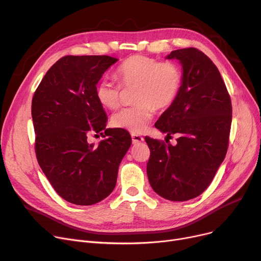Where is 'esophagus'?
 I'll list each match as a JSON object with an SVG mask.
<instances>
[{
	"label": "esophagus",
	"instance_id": "obj_1",
	"mask_svg": "<svg viewBox=\"0 0 261 261\" xmlns=\"http://www.w3.org/2000/svg\"><path fill=\"white\" fill-rule=\"evenodd\" d=\"M132 143L133 144H140L142 142H144V138L139 134H132Z\"/></svg>",
	"mask_w": 261,
	"mask_h": 261
}]
</instances>
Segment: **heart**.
<instances>
[{
	"mask_svg": "<svg viewBox=\"0 0 261 261\" xmlns=\"http://www.w3.org/2000/svg\"><path fill=\"white\" fill-rule=\"evenodd\" d=\"M119 85L108 78L98 81L95 95L98 102L110 110L119 107L122 88L135 87L133 106L121 109L111 118L112 126L133 134L148 127L154 110L169 108L180 93L183 76L172 61H159L144 55H134L123 61L114 73Z\"/></svg>",
	"mask_w": 261,
	"mask_h": 261,
	"instance_id": "obj_1",
	"label": "heart"
}]
</instances>
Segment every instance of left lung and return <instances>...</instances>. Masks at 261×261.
<instances>
[{
  "label": "left lung",
  "instance_id": "1",
  "mask_svg": "<svg viewBox=\"0 0 261 261\" xmlns=\"http://www.w3.org/2000/svg\"><path fill=\"white\" fill-rule=\"evenodd\" d=\"M167 59L180 60L182 87L154 126L167 138L175 134L176 145L146 136L147 175L161 197L187 201L210 186L225 158L231 102L220 72L204 53L187 47L172 50Z\"/></svg>",
  "mask_w": 261,
  "mask_h": 261
}]
</instances>
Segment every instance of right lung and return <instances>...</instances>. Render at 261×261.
<instances>
[{"instance_id":"1","label":"right lung","mask_w":261,"mask_h":261,"mask_svg":"<svg viewBox=\"0 0 261 261\" xmlns=\"http://www.w3.org/2000/svg\"><path fill=\"white\" fill-rule=\"evenodd\" d=\"M116 61L106 55L64 56L47 71L33 97L39 165L56 193L76 205H93L112 193L131 146L126 131L106 129L107 115L95 95L102 74ZM102 130L108 138L98 146L87 143L89 134Z\"/></svg>"}]
</instances>
